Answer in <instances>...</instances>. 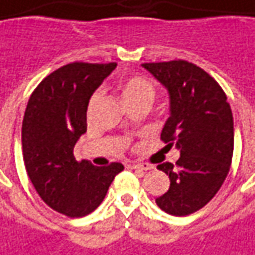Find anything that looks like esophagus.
<instances>
[{
  "instance_id": "1",
  "label": "esophagus",
  "mask_w": 255,
  "mask_h": 255,
  "mask_svg": "<svg viewBox=\"0 0 255 255\" xmlns=\"http://www.w3.org/2000/svg\"><path fill=\"white\" fill-rule=\"evenodd\" d=\"M131 168L133 169H136V171H152L154 169V166L151 164H147V162H137V164H133L131 165Z\"/></svg>"
}]
</instances>
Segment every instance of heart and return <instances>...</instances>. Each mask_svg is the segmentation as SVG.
Here are the masks:
<instances>
[{
  "label": "heart",
  "mask_w": 255,
  "mask_h": 255,
  "mask_svg": "<svg viewBox=\"0 0 255 255\" xmlns=\"http://www.w3.org/2000/svg\"><path fill=\"white\" fill-rule=\"evenodd\" d=\"M155 86L151 82L150 79L140 75H134V76L126 77L122 83V96L126 104H133V103H138V101H147V103H152V100L155 98ZM100 93L96 91L91 96L90 104H94L97 101Z\"/></svg>",
  "instance_id": "1"
}]
</instances>
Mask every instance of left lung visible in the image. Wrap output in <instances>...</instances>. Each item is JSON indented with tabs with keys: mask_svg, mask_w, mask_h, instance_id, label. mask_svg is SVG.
Returning <instances> with one entry per match:
<instances>
[{
	"mask_svg": "<svg viewBox=\"0 0 255 255\" xmlns=\"http://www.w3.org/2000/svg\"><path fill=\"white\" fill-rule=\"evenodd\" d=\"M143 66L169 91L171 117L161 140L180 150L175 166L169 162L157 166L169 175L171 186L155 201L171 215H190L211 201L231 169V105L218 82L197 65L175 59Z\"/></svg>",
	"mask_w": 255,
	"mask_h": 255,
	"instance_id": "1",
	"label": "left lung"
}]
</instances>
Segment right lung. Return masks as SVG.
Masks as SVG:
<instances>
[{
  "instance_id": "1",
  "label": "right lung",
  "mask_w": 255,
  "mask_h": 255,
  "mask_svg": "<svg viewBox=\"0 0 255 255\" xmlns=\"http://www.w3.org/2000/svg\"><path fill=\"white\" fill-rule=\"evenodd\" d=\"M117 64L72 62L58 68L31 93L22 125L23 159L31 183L52 210L71 218L93 212L124 165L76 161L73 148L87 130L91 94Z\"/></svg>"
}]
</instances>
